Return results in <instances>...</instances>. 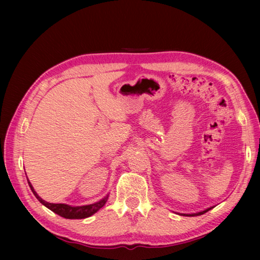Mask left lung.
Instances as JSON below:
<instances>
[{"mask_svg":"<svg viewBox=\"0 0 260 260\" xmlns=\"http://www.w3.org/2000/svg\"><path fill=\"white\" fill-rule=\"evenodd\" d=\"M212 208H213V207L207 208V209L203 210V212H199V213H196V214H182V215H184V216H199V215H203V214H205V213H207L208 210H210V209H212Z\"/></svg>","mask_w":260,"mask_h":260,"instance_id":"obj_1","label":"left lung"}]
</instances>
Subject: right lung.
Instances as JSON below:
<instances>
[{"instance_id":"right-lung-1","label":"right lung","mask_w":260,"mask_h":260,"mask_svg":"<svg viewBox=\"0 0 260 260\" xmlns=\"http://www.w3.org/2000/svg\"><path fill=\"white\" fill-rule=\"evenodd\" d=\"M27 183L29 188L33 191L34 196L39 199V202L41 204H43L45 207H47L48 209H51L52 212H54L55 214L59 215L61 217H64V218L68 219H83V218H87V217L94 215L98 210H100L103 206H104L105 203L107 202L108 195L106 197H104L103 199H101L100 202L90 204V205H85V206H70V205L66 204H52V203H47L45 201H43L34 190L32 184L29 183V180L27 179Z\"/></svg>"}]
</instances>
